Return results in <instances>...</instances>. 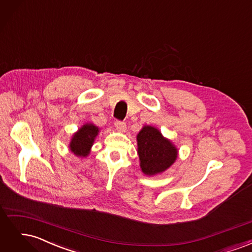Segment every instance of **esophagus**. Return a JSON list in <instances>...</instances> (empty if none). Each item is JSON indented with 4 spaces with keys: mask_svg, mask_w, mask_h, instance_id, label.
I'll return each mask as SVG.
<instances>
[{
    "mask_svg": "<svg viewBox=\"0 0 252 252\" xmlns=\"http://www.w3.org/2000/svg\"><path fill=\"white\" fill-rule=\"evenodd\" d=\"M114 126L118 129L119 131L124 132L126 130V123L125 122H122V121H116L114 122Z\"/></svg>",
    "mask_w": 252,
    "mask_h": 252,
    "instance_id": "34e87169",
    "label": "esophagus"
}]
</instances>
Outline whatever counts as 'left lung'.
<instances>
[{"mask_svg":"<svg viewBox=\"0 0 252 252\" xmlns=\"http://www.w3.org/2000/svg\"><path fill=\"white\" fill-rule=\"evenodd\" d=\"M136 140L141 168L146 175L165 171L178 158L177 148L170 141L163 138L162 133L155 127L144 126Z\"/></svg>","mask_w":252,"mask_h":252,"instance_id":"left-lung-1","label":"left lung"}]
</instances>
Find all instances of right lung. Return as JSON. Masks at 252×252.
Wrapping results in <instances>:
<instances>
[{"mask_svg":"<svg viewBox=\"0 0 252 252\" xmlns=\"http://www.w3.org/2000/svg\"><path fill=\"white\" fill-rule=\"evenodd\" d=\"M98 128L93 124L84 125L79 131L73 135L70 142V150L75 156L86 157L93 146L94 138L97 135Z\"/></svg>","mask_w":252,"mask_h":252,"instance_id":"add662e5","label":"right lung"}]
</instances>
